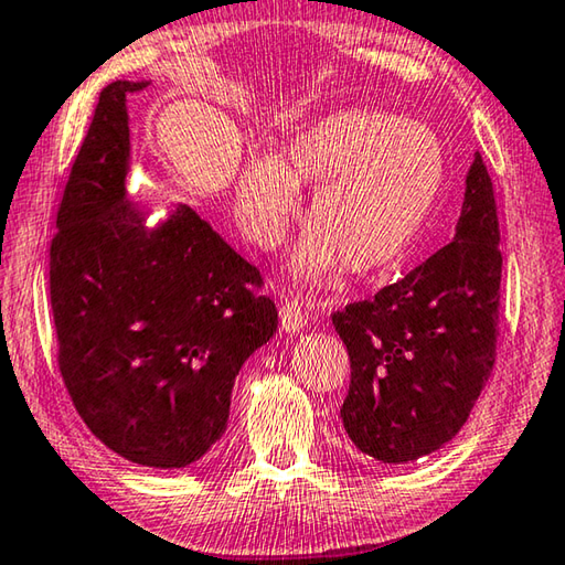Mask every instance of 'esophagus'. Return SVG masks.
<instances>
[{
  "mask_svg": "<svg viewBox=\"0 0 565 565\" xmlns=\"http://www.w3.org/2000/svg\"><path fill=\"white\" fill-rule=\"evenodd\" d=\"M280 322L288 332H300L308 324V312L298 300H285L280 305Z\"/></svg>",
  "mask_w": 565,
  "mask_h": 565,
  "instance_id": "esophagus-1",
  "label": "esophagus"
}]
</instances>
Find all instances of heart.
I'll return each mask as SVG.
<instances>
[{
	"label": "heart",
	"mask_w": 565,
	"mask_h": 565,
	"mask_svg": "<svg viewBox=\"0 0 565 565\" xmlns=\"http://www.w3.org/2000/svg\"><path fill=\"white\" fill-rule=\"evenodd\" d=\"M447 156L431 126L387 111L348 108L295 131L277 156L255 153L235 183V217L247 241L275 250L298 215L300 185H315L292 267L322 277L397 265L437 203Z\"/></svg>",
	"instance_id": "obj_1"
}]
</instances>
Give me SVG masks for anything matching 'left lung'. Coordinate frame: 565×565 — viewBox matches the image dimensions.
<instances>
[{
    "instance_id": "obj_1",
    "label": "left lung",
    "mask_w": 565,
    "mask_h": 565,
    "mask_svg": "<svg viewBox=\"0 0 565 565\" xmlns=\"http://www.w3.org/2000/svg\"><path fill=\"white\" fill-rule=\"evenodd\" d=\"M499 241L491 175L477 153L454 243L374 298L332 312L352 370L340 417L367 457L417 461L469 419L497 362Z\"/></svg>"
}]
</instances>
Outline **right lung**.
I'll return each mask as SVG.
<instances>
[{
  "instance_id": "add662e5",
  "label": "right lung",
  "mask_w": 565,
  "mask_h": 565,
  "mask_svg": "<svg viewBox=\"0 0 565 565\" xmlns=\"http://www.w3.org/2000/svg\"><path fill=\"white\" fill-rule=\"evenodd\" d=\"M98 94L49 245L56 362L78 417L128 461L181 469L221 439L235 374L277 330L260 270L191 205L146 227L126 201V96Z\"/></svg>"
}]
</instances>
